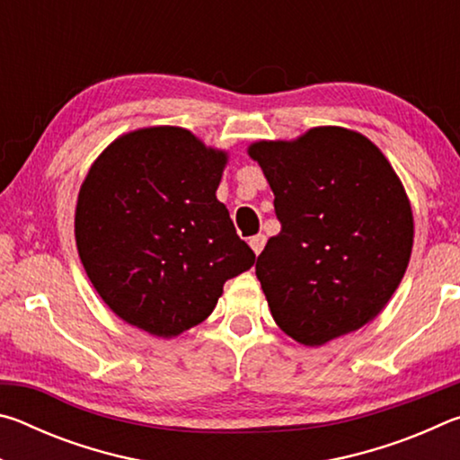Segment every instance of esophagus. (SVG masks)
Listing matches in <instances>:
<instances>
[{
  "instance_id": "34e87169",
  "label": "esophagus",
  "mask_w": 460,
  "mask_h": 460,
  "mask_svg": "<svg viewBox=\"0 0 460 460\" xmlns=\"http://www.w3.org/2000/svg\"><path fill=\"white\" fill-rule=\"evenodd\" d=\"M249 245H252L255 255H260L263 245H266V235H261V233H260V235H253L252 239H249Z\"/></svg>"
}]
</instances>
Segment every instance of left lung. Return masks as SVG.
<instances>
[{"instance_id": "obj_1", "label": "left lung", "mask_w": 460, "mask_h": 460, "mask_svg": "<svg viewBox=\"0 0 460 460\" xmlns=\"http://www.w3.org/2000/svg\"><path fill=\"white\" fill-rule=\"evenodd\" d=\"M282 231L255 263L276 324L321 347L373 321L406 274L414 217L379 147L345 128L255 142Z\"/></svg>"}]
</instances>
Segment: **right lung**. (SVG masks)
Instances as JSON below:
<instances>
[{"instance_id":"obj_1","label":"right lung","mask_w":460,"mask_h":460,"mask_svg":"<svg viewBox=\"0 0 460 460\" xmlns=\"http://www.w3.org/2000/svg\"><path fill=\"white\" fill-rule=\"evenodd\" d=\"M227 152L189 129L123 134L93 162L75 237L93 288L121 321L172 339L213 313L223 284L253 266L217 200Z\"/></svg>"}]
</instances>
